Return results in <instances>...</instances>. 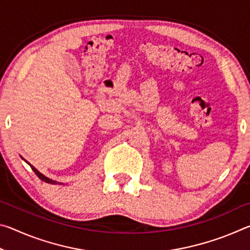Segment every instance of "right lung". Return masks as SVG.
Listing matches in <instances>:
<instances>
[{"mask_svg":"<svg viewBox=\"0 0 250 250\" xmlns=\"http://www.w3.org/2000/svg\"><path fill=\"white\" fill-rule=\"evenodd\" d=\"M23 159V158H22ZM24 160V159H23ZM25 161V160H24ZM25 162H26L27 164H28V166L29 167H32V170L34 171V172H35V174L37 175V176H39L40 177V179L42 180V181H44V182H46V183H50V184H57V182H55V181H53V180H50V179H48V177L47 176H45L44 174H42V173L39 171V170H36V168L35 167H34L33 166H31V164H29L28 162H27V161H25ZM62 184V183H61Z\"/></svg>","mask_w":250,"mask_h":250,"instance_id":"obj_1","label":"right lung"}]
</instances>
